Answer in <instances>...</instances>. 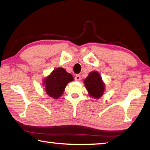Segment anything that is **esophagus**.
I'll return each mask as SVG.
<instances>
[{
    "label": "esophagus",
    "mask_w": 150,
    "mask_h": 150,
    "mask_svg": "<svg viewBox=\"0 0 150 150\" xmlns=\"http://www.w3.org/2000/svg\"><path fill=\"white\" fill-rule=\"evenodd\" d=\"M81 75H77L75 76V81H79L80 80H81Z\"/></svg>",
    "instance_id": "34e87169"
}]
</instances>
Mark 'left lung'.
I'll list each match as a JSON object with an SVG mask.
<instances>
[{
  "instance_id": "8db88e82",
  "label": "left lung",
  "mask_w": 150,
  "mask_h": 150,
  "mask_svg": "<svg viewBox=\"0 0 150 150\" xmlns=\"http://www.w3.org/2000/svg\"><path fill=\"white\" fill-rule=\"evenodd\" d=\"M84 84L90 97L94 99H99L105 92V83L100 73L96 71L91 72L84 80Z\"/></svg>"
}]
</instances>
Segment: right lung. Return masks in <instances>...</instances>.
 <instances>
[{
	"label": "right lung",
	"mask_w": 150,
	"mask_h": 150,
	"mask_svg": "<svg viewBox=\"0 0 150 150\" xmlns=\"http://www.w3.org/2000/svg\"><path fill=\"white\" fill-rule=\"evenodd\" d=\"M73 80L71 74L63 67H58L43 79L42 86L49 96L56 100L64 94L67 84Z\"/></svg>",
	"instance_id": "obj_1"
}]
</instances>
